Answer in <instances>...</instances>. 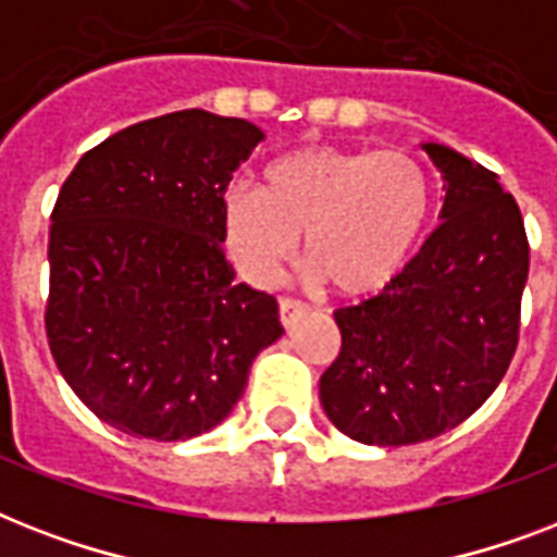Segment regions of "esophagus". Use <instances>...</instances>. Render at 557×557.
<instances>
[{"label": "esophagus", "instance_id": "esophagus-1", "mask_svg": "<svg viewBox=\"0 0 557 557\" xmlns=\"http://www.w3.org/2000/svg\"><path fill=\"white\" fill-rule=\"evenodd\" d=\"M306 314V304L304 300H295V297H280V321H283V326H295L300 318Z\"/></svg>", "mask_w": 557, "mask_h": 557}]
</instances>
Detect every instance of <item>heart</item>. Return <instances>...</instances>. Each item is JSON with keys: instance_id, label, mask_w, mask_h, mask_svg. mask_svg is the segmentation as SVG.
<instances>
[{"instance_id": "heart-1", "label": "heart", "mask_w": 557, "mask_h": 557, "mask_svg": "<svg viewBox=\"0 0 557 557\" xmlns=\"http://www.w3.org/2000/svg\"><path fill=\"white\" fill-rule=\"evenodd\" d=\"M227 257L274 286L297 257L341 297L381 295L401 277L431 216V176L405 150L309 144L271 161L265 190L234 182L219 201Z\"/></svg>"}]
</instances>
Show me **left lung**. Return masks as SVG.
<instances>
[{
	"label": "left lung",
	"mask_w": 557,
	"mask_h": 557,
	"mask_svg": "<svg viewBox=\"0 0 557 557\" xmlns=\"http://www.w3.org/2000/svg\"><path fill=\"white\" fill-rule=\"evenodd\" d=\"M445 178L442 225L381 295L335 312L341 352L321 405L349 440L416 445L457 428L492 396L518 349L529 243L497 173L422 144Z\"/></svg>",
	"instance_id": "1"
}]
</instances>
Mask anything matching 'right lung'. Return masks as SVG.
I'll return each mask as SVG.
<instances>
[{
    "label": "right lung",
    "instance_id": "add662e5",
    "mask_svg": "<svg viewBox=\"0 0 557 557\" xmlns=\"http://www.w3.org/2000/svg\"><path fill=\"white\" fill-rule=\"evenodd\" d=\"M260 126L185 109L115 133L77 161L51 213L48 347L74 396L156 442L225 419L277 300L236 280L219 201Z\"/></svg>",
    "mask_w": 557,
    "mask_h": 557
}]
</instances>
